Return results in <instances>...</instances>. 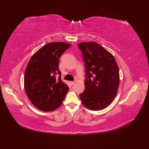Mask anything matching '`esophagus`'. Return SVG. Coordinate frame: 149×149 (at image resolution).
<instances>
[{
    "mask_svg": "<svg viewBox=\"0 0 149 149\" xmlns=\"http://www.w3.org/2000/svg\"><path fill=\"white\" fill-rule=\"evenodd\" d=\"M75 83V81H70V84H71V85L74 84V83Z\"/></svg>",
    "mask_w": 149,
    "mask_h": 149,
    "instance_id": "obj_1",
    "label": "esophagus"
}]
</instances>
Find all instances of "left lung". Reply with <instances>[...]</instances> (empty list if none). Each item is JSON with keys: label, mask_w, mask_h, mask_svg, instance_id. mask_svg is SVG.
<instances>
[{"label": "left lung", "mask_w": 149, "mask_h": 149, "mask_svg": "<svg viewBox=\"0 0 149 149\" xmlns=\"http://www.w3.org/2000/svg\"><path fill=\"white\" fill-rule=\"evenodd\" d=\"M86 65L85 90L79 95L88 109L99 111L110 105L118 92L119 69L114 56L95 42L78 44Z\"/></svg>", "instance_id": "obj_1"}]
</instances>
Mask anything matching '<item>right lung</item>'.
Returning <instances> with one entry per match:
<instances>
[{"label": "right lung", "instance_id": "1", "mask_svg": "<svg viewBox=\"0 0 149 149\" xmlns=\"http://www.w3.org/2000/svg\"><path fill=\"white\" fill-rule=\"evenodd\" d=\"M71 45L52 42L42 47L31 57L25 71L24 88L33 105L49 112L61 105L68 87L61 79L59 70L60 56ZM57 73L60 75L56 79Z\"/></svg>", "mask_w": 149, "mask_h": 149}]
</instances>
